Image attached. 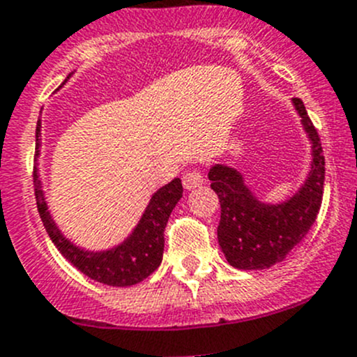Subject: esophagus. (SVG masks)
<instances>
[{"instance_id": "esophagus-1", "label": "esophagus", "mask_w": 357, "mask_h": 357, "mask_svg": "<svg viewBox=\"0 0 357 357\" xmlns=\"http://www.w3.org/2000/svg\"><path fill=\"white\" fill-rule=\"evenodd\" d=\"M202 183H204V176H202V172L197 171V169L186 171L185 174H183V186H185L186 190L197 188V186H200Z\"/></svg>"}]
</instances>
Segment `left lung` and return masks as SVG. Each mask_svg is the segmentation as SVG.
<instances>
[{"label":"left lung","mask_w":357,"mask_h":357,"mask_svg":"<svg viewBox=\"0 0 357 357\" xmlns=\"http://www.w3.org/2000/svg\"><path fill=\"white\" fill-rule=\"evenodd\" d=\"M312 143V167L298 193L282 204H263L249 192L241 172L227 165L209 171L211 188L221 206L218 242L225 258L241 271H263L282 261L309 234L323 202L324 155L319 134L302 99H293Z\"/></svg>","instance_id":"obj_1"}]
</instances>
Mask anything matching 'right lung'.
<instances>
[{"mask_svg":"<svg viewBox=\"0 0 357 357\" xmlns=\"http://www.w3.org/2000/svg\"><path fill=\"white\" fill-rule=\"evenodd\" d=\"M40 129L41 122L38 120L36 148L40 146ZM33 185L38 213H40L48 237L52 238L59 252L86 278L102 282V284L122 286L123 288V286H132L144 281L148 275L157 271L158 265L162 263V255H164V230L167 227L172 209L183 197L181 179H172L169 185L162 186L151 197L136 230L123 244L101 252L83 251V249L73 245L61 234V230L48 213L36 169H34L33 174Z\"/></svg>","mask_w":357,"mask_h":357,"instance_id":"right-lung-1","label":"right lung"}]
</instances>
